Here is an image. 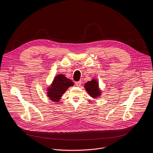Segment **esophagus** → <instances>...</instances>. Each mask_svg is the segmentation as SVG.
I'll use <instances>...</instances> for the list:
<instances>
[{
    "instance_id": "obj_1",
    "label": "esophagus",
    "mask_w": 153,
    "mask_h": 153,
    "mask_svg": "<svg viewBox=\"0 0 153 153\" xmlns=\"http://www.w3.org/2000/svg\"><path fill=\"white\" fill-rule=\"evenodd\" d=\"M75 85L77 87L81 86V81H78V82H75Z\"/></svg>"
}]
</instances>
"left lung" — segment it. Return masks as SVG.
Returning <instances> with one entry per match:
<instances>
[{"label": "left lung", "instance_id": "left-lung-1", "mask_svg": "<svg viewBox=\"0 0 153 153\" xmlns=\"http://www.w3.org/2000/svg\"><path fill=\"white\" fill-rule=\"evenodd\" d=\"M85 88L89 95L92 98H97L101 95V91L98 88V83L95 79H92L85 84Z\"/></svg>", "mask_w": 153, "mask_h": 153}]
</instances>
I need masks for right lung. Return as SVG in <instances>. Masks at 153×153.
<instances>
[{
	"label": "right lung",
	"instance_id": "obj_1",
	"mask_svg": "<svg viewBox=\"0 0 153 153\" xmlns=\"http://www.w3.org/2000/svg\"><path fill=\"white\" fill-rule=\"evenodd\" d=\"M73 85L74 83L71 79L64 75L59 74L55 76L51 87L48 88V96L52 101L58 102L66 89Z\"/></svg>",
	"mask_w": 153,
	"mask_h": 153
}]
</instances>
